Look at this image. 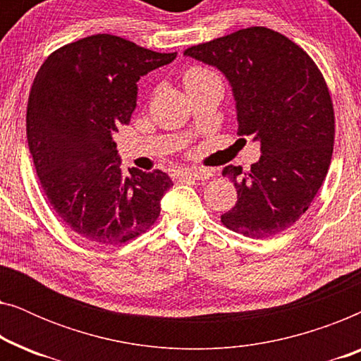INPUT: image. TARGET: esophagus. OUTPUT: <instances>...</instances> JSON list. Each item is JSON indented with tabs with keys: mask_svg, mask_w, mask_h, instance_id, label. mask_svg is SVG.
Listing matches in <instances>:
<instances>
[{
	"mask_svg": "<svg viewBox=\"0 0 361 361\" xmlns=\"http://www.w3.org/2000/svg\"><path fill=\"white\" fill-rule=\"evenodd\" d=\"M212 176V171L209 169H202V167H199V169H182V171H177L176 172V177H180V179H194V180H205L209 179V177Z\"/></svg>",
	"mask_w": 361,
	"mask_h": 361,
	"instance_id": "obj_1",
	"label": "esophagus"
}]
</instances>
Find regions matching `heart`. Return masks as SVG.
Masks as SVG:
<instances>
[{
	"mask_svg": "<svg viewBox=\"0 0 361 361\" xmlns=\"http://www.w3.org/2000/svg\"><path fill=\"white\" fill-rule=\"evenodd\" d=\"M205 73H209V72L204 71V68H199V67L190 68V71H187V72H185V75H184V85H187V83H189V82H194V80H197V78L204 77Z\"/></svg>",
	"mask_w": 361,
	"mask_h": 361,
	"instance_id": "heart-1",
	"label": "heart"
}]
</instances>
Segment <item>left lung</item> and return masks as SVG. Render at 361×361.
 Wrapping results in <instances>:
<instances>
[{
  "label": "left lung",
  "instance_id": "8db88e82",
  "mask_svg": "<svg viewBox=\"0 0 361 361\" xmlns=\"http://www.w3.org/2000/svg\"><path fill=\"white\" fill-rule=\"evenodd\" d=\"M184 56L224 73L235 98L238 135L259 142L248 174L228 166L238 200L226 228L269 238L294 225L327 176L335 118L329 88L298 44L268 27H248L185 49Z\"/></svg>",
  "mask_w": 361,
  "mask_h": 361
}]
</instances>
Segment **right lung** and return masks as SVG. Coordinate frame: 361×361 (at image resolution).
I'll return each mask as SVG.
<instances>
[{"mask_svg": "<svg viewBox=\"0 0 361 361\" xmlns=\"http://www.w3.org/2000/svg\"><path fill=\"white\" fill-rule=\"evenodd\" d=\"M111 34L67 44L46 59L27 102V142L54 212L72 231L102 245L145 233L172 185L162 171L121 169L113 135L128 125L137 80L174 61Z\"/></svg>", "mask_w": 361, "mask_h": 361, "instance_id": "obj_1", "label": "right lung"}]
</instances>
